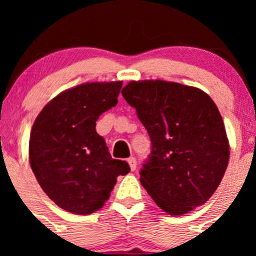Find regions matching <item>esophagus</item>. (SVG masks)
<instances>
[{
  "label": "esophagus",
  "mask_w": 256,
  "mask_h": 256,
  "mask_svg": "<svg viewBox=\"0 0 256 256\" xmlns=\"http://www.w3.org/2000/svg\"><path fill=\"white\" fill-rule=\"evenodd\" d=\"M128 164H130L131 171H135V170H136V164H138V162H136L135 157H130V158H128Z\"/></svg>",
  "instance_id": "34e87169"
}]
</instances>
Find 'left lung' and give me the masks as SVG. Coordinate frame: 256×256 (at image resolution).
<instances>
[{"mask_svg":"<svg viewBox=\"0 0 256 256\" xmlns=\"http://www.w3.org/2000/svg\"><path fill=\"white\" fill-rule=\"evenodd\" d=\"M151 140L140 182L162 210L182 216L204 204L229 161L223 118L208 94L164 80L130 82L121 92Z\"/></svg>","mask_w":256,"mask_h":256,"instance_id":"obj_1","label":"left lung"}]
</instances>
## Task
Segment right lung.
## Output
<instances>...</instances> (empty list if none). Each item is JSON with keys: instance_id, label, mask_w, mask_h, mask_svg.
Returning <instances> with one entry per match:
<instances>
[{"instance_id": "add662e5", "label": "right lung", "mask_w": 256, "mask_h": 256, "mask_svg": "<svg viewBox=\"0 0 256 256\" xmlns=\"http://www.w3.org/2000/svg\"><path fill=\"white\" fill-rule=\"evenodd\" d=\"M122 82H85L56 95L32 126L30 162L46 194L74 214H92L109 200L118 176L130 172L114 160L96 120L118 104Z\"/></svg>"}]
</instances>
